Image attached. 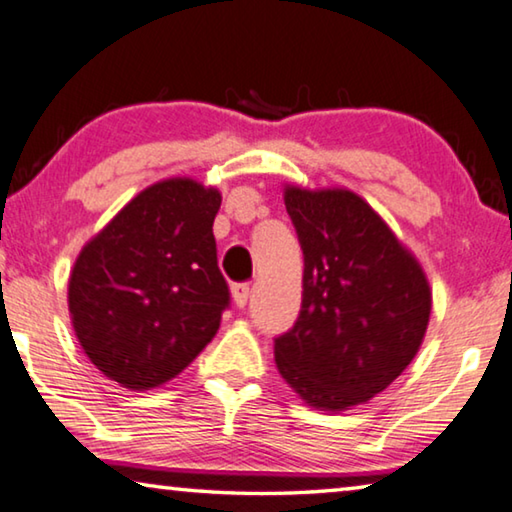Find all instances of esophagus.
<instances>
[{
  "label": "esophagus",
  "mask_w": 512,
  "mask_h": 512,
  "mask_svg": "<svg viewBox=\"0 0 512 512\" xmlns=\"http://www.w3.org/2000/svg\"><path fill=\"white\" fill-rule=\"evenodd\" d=\"M232 298H234V305H237V307H246L248 298H250V285H246V282H241V285H234L232 287Z\"/></svg>",
  "instance_id": "1"
}]
</instances>
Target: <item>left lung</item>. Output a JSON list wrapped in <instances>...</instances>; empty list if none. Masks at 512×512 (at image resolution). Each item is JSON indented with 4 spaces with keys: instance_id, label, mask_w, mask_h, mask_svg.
<instances>
[{
    "instance_id": "obj_1",
    "label": "left lung",
    "mask_w": 512,
    "mask_h": 512,
    "mask_svg": "<svg viewBox=\"0 0 512 512\" xmlns=\"http://www.w3.org/2000/svg\"><path fill=\"white\" fill-rule=\"evenodd\" d=\"M303 248V305L275 339V364L307 405L351 410L415 358L433 294L417 257L367 200L348 189L285 186Z\"/></svg>"
}]
</instances>
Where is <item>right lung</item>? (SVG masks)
Returning a JSON list of instances; mask_svg holds the SVG:
<instances>
[{
	"label": "right lung",
	"instance_id": "1",
	"mask_svg": "<svg viewBox=\"0 0 512 512\" xmlns=\"http://www.w3.org/2000/svg\"><path fill=\"white\" fill-rule=\"evenodd\" d=\"M221 191L168 177L134 196L81 248L68 310L81 348L127 389L180 376L221 326L230 291L218 271Z\"/></svg>",
	"mask_w": 512,
	"mask_h": 512
}]
</instances>
